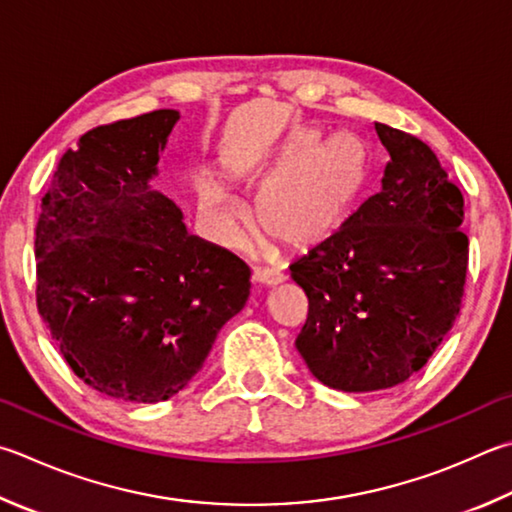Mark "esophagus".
I'll use <instances>...</instances> for the list:
<instances>
[{"instance_id":"esophagus-1","label":"esophagus","mask_w":512,"mask_h":512,"mask_svg":"<svg viewBox=\"0 0 512 512\" xmlns=\"http://www.w3.org/2000/svg\"><path fill=\"white\" fill-rule=\"evenodd\" d=\"M253 282L262 286H277L284 282V275L280 271H275V268H255Z\"/></svg>"}]
</instances>
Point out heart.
Masks as SVG:
<instances>
[{"instance_id":"1","label":"heart","mask_w":512,"mask_h":512,"mask_svg":"<svg viewBox=\"0 0 512 512\" xmlns=\"http://www.w3.org/2000/svg\"><path fill=\"white\" fill-rule=\"evenodd\" d=\"M235 183L266 181L257 192V221L273 239L295 250L327 241L345 226L367 181V152L347 129L315 138L313 129H293L266 154L228 161ZM197 203L215 239L235 244L246 208L219 181L201 176Z\"/></svg>"}]
</instances>
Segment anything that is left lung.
<instances>
[{
    "label": "left lung",
    "instance_id": "left-lung-1",
    "mask_svg": "<svg viewBox=\"0 0 512 512\" xmlns=\"http://www.w3.org/2000/svg\"><path fill=\"white\" fill-rule=\"evenodd\" d=\"M389 154L380 190L291 266L309 297L295 347L340 392L405 383L457 320L468 271L463 197L416 136L374 123Z\"/></svg>",
    "mask_w": 512,
    "mask_h": 512
}]
</instances>
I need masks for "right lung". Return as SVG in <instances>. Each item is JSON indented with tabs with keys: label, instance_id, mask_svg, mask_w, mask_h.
Segmentation results:
<instances>
[{
	"label": "right lung",
	"instance_id": "add662e5",
	"mask_svg": "<svg viewBox=\"0 0 512 512\" xmlns=\"http://www.w3.org/2000/svg\"><path fill=\"white\" fill-rule=\"evenodd\" d=\"M181 114L159 109L80 136L35 228L37 309L73 374L129 403H161L203 367L244 309L250 271L190 235L152 188Z\"/></svg>",
	"mask_w": 512,
	"mask_h": 512
}]
</instances>
